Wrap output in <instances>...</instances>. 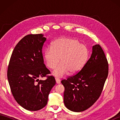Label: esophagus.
<instances>
[{
  "mask_svg": "<svg viewBox=\"0 0 120 120\" xmlns=\"http://www.w3.org/2000/svg\"><path fill=\"white\" fill-rule=\"evenodd\" d=\"M60 79L59 78H56V81L57 83H60Z\"/></svg>",
  "mask_w": 120,
  "mask_h": 120,
  "instance_id": "obj_1",
  "label": "esophagus"
}]
</instances>
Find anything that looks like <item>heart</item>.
<instances>
[{"label": "heart", "instance_id": "heart-1", "mask_svg": "<svg viewBox=\"0 0 120 120\" xmlns=\"http://www.w3.org/2000/svg\"><path fill=\"white\" fill-rule=\"evenodd\" d=\"M88 50L86 46L78 41L70 38H62L55 41L51 48L44 53L45 64L49 68H54L58 63L60 64L52 71V75L61 77L70 73L78 72L83 68L87 59Z\"/></svg>", "mask_w": 120, "mask_h": 120}]
</instances>
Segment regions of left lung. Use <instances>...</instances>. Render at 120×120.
<instances>
[{
	"mask_svg": "<svg viewBox=\"0 0 120 120\" xmlns=\"http://www.w3.org/2000/svg\"><path fill=\"white\" fill-rule=\"evenodd\" d=\"M108 75L105 53L100 45H94L90 58L79 72L61 81L66 107L74 112L90 108L100 96Z\"/></svg>",
	"mask_w": 120,
	"mask_h": 120,
	"instance_id": "8db88e82",
	"label": "left lung"
}]
</instances>
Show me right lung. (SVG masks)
I'll return each mask as SVG.
<instances>
[{"instance_id":"1","label":"right lung","mask_w":120,"mask_h":120,"mask_svg":"<svg viewBox=\"0 0 120 120\" xmlns=\"http://www.w3.org/2000/svg\"><path fill=\"white\" fill-rule=\"evenodd\" d=\"M42 34H28L15 46L10 58L7 77L17 103L26 110L37 111L47 105L55 77L44 63L42 47L46 38ZM47 77L44 81L39 78Z\"/></svg>"}]
</instances>
